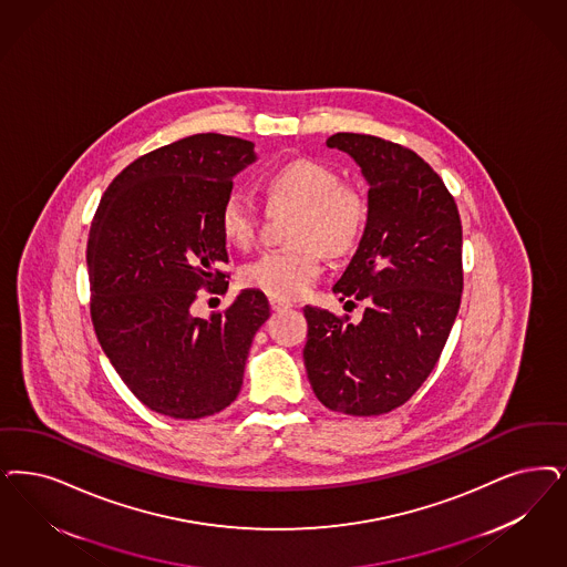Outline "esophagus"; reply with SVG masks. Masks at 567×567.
Listing matches in <instances>:
<instances>
[{
    "label": "esophagus",
    "instance_id": "obj_1",
    "mask_svg": "<svg viewBox=\"0 0 567 567\" xmlns=\"http://www.w3.org/2000/svg\"><path fill=\"white\" fill-rule=\"evenodd\" d=\"M270 308H272L274 312H280V310L291 308V303L285 301V299H278V297H270Z\"/></svg>",
    "mask_w": 567,
    "mask_h": 567
}]
</instances>
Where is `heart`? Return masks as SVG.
<instances>
[{"mask_svg":"<svg viewBox=\"0 0 567 567\" xmlns=\"http://www.w3.org/2000/svg\"><path fill=\"white\" fill-rule=\"evenodd\" d=\"M270 207H295L287 249H270L243 266L240 280L261 293L293 299L322 274V255L339 257L358 245L367 224V200L358 188L320 161L293 158L261 179ZM261 214L251 196L233 190L221 200L219 228L238 247H249Z\"/></svg>","mask_w":567,"mask_h":567,"instance_id":"1","label":"heart"}]
</instances>
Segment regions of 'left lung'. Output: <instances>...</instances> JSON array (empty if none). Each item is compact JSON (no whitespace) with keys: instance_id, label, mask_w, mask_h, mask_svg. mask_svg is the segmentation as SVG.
Wrapping results in <instances>:
<instances>
[{"instance_id":"8db88e82","label":"left lung","mask_w":567,"mask_h":567,"mask_svg":"<svg viewBox=\"0 0 567 567\" xmlns=\"http://www.w3.org/2000/svg\"><path fill=\"white\" fill-rule=\"evenodd\" d=\"M369 182L358 251L332 287L364 316L306 306L303 362L316 398L334 412L377 416L406 404L449 341L463 293V226L454 196L411 148L334 134ZM346 303V306H348Z\"/></svg>"}]
</instances>
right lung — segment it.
Returning <instances> with one entry per match:
<instances>
[{"instance_id": "add662e5", "label": "right lung", "mask_w": 567, "mask_h": 567, "mask_svg": "<svg viewBox=\"0 0 567 567\" xmlns=\"http://www.w3.org/2000/svg\"><path fill=\"white\" fill-rule=\"evenodd\" d=\"M254 142L196 134L137 156L102 195L87 238L90 313L123 383L151 411L203 419L230 406L270 303L245 289L209 318L193 316L200 289L230 278L219 207Z\"/></svg>"}]
</instances>
